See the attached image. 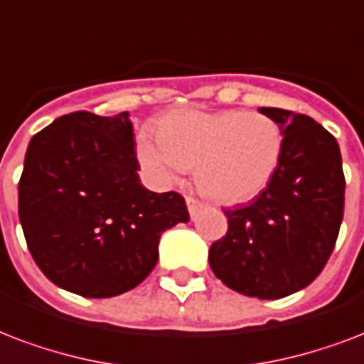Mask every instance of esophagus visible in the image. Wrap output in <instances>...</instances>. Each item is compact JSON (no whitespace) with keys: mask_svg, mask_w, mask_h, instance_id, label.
<instances>
[{"mask_svg":"<svg viewBox=\"0 0 364 364\" xmlns=\"http://www.w3.org/2000/svg\"><path fill=\"white\" fill-rule=\"evenodd\" d=\"M187 208H188V212H191V215H194V213H196V210H198V208H202V202L196 200V198H193V196H187Z\"/></svg>","mask_w":364,"mask_h":364,"instance_id":"esophagus-1","label":"esophagus"}]
</instances>
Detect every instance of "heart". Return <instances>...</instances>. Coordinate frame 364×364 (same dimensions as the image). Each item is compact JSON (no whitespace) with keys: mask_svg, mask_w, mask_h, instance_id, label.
I'll list each match as a JSON object with an SVG mask.
<instances>
[{"mask_svg":"<svg viewBox=\"0 0 364 364\" xmlns=\"http://www.w3.org/2000/svg\"><path fill=\"white\" fill-rule=\"evenodd\" d=\"M282 133L269 116L246 110H173L143 135L139 160L158 183H170L194 168L208 196L223 204L254 198L279 168Z\"/></svg>","mask_w":364,"mask_h":364,"instance_id":"b5f03b06","label":"heart"}]
</instances>
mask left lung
<instances>
[{"mask_svg": "<svg viewBox=\"0 0 364 364\" xmlns=\"http://www.w3.org/2000/svg\"><path fill=\"white\" fill-rule=\"evenodd\" d=\"M259 112L281 127V162L256 200L223 210L229 227L208 259L235 292L279 299L309 287L328 262L342 225L346 177L338 141L321 124L284 108Z\"/></svg>", "mask_w": 364, "mask_h": 364, "instance_id": "1", "label": "left lung"}]
</instances>
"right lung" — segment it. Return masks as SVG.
<instances>
[{
    "label": "right lung",
    "instance_id": "right-lung-1",
    "mask_svg": "<svg viewBox=\"0 0 364 364\" xmlns=\"http://www.w3.org/2000/svg\"><path fill=\"white\" fill-rule=\"evenodd\" d=\"M129 112L57 118L28 145L18 218L47 279L83 298H112L145 281L166 229L187 223L185 198L139 181Z\"/></svg>",
    "mask_w": 364,
    "mask_h": 364
}]
</instances>
